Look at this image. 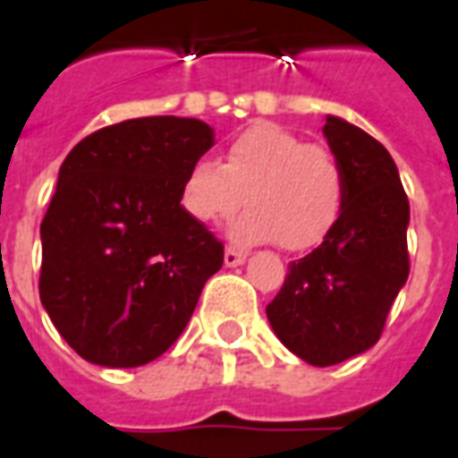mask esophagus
Instances as JSON below:
<instances>
[{"label":"esophagus","mask_w":458,"mask_h":458,"mask_svg":"<svg viewBox=\"0 0 458 458\" xmlns=\"http://www.w3.org/2000/svg\"><path fill=\"white\" fill-rule=\"evenodd\" d=\"M248 258V252H242V250H235V248H225V265L228 267H238L242 265Z\"/></svg>","instance_id":"34e87169"}]
</instances>
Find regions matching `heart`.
Wrapping results in <instances>:
<instances>
[{"instance_id": "b5f03b06", "label": "heart", "mask_w": 458, "mask_h": 458, "mask_svg": "<svg viewBox=\"0 0 458 458\" xmlns=\"http://www.w3.org/2000/svg\"><path fill=\"white\" fill-rule=\"evenodd\" d=\"M238 242L277 240L284 250H309L327 238L344 208V171L318 144L272 122H259L223 151V164L193 161L181 181V208L200 225L228 220Z\"/></svg>"}]
</instances>
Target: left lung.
I'll list each match as a JSON object with an SVG mask.
<instances>
[{
  "label": "left lung",
  "mask_w": 458,
  "mask_h": 458,
  "mask_svg": "<svg viewBox=\"0 0 458 458\" xmlns=\"http://www.w3.org/2000/svg\"><path fill=\"white\" fill-rule=\"evenodd\" d=\"M324 134L344 171V208L317 250L289 262L284 284L267 304L279 341L318 368L377 344L410 275V200L393 157L334 114Z\"/></svg>",
  "instance_id": "8db88e82"
}]
</instances>
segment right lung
<instances>
[{"label":"right lung","instance_id":"right-lung-1","mask_svg":"<svg viewBox=\"0 0 458 458\" xmlns=\"http://www.w3.org/2000/svg\"><path fill=\"white\" fill-rule=\"evenodd\" d=\"M213 147L193 117H137L65 157L41 220L38 294L75 353L137 368L181 336L223 242L181 208V181Z\"/></svg>","mask_w":458,"mask_h":458}]
</instances>
